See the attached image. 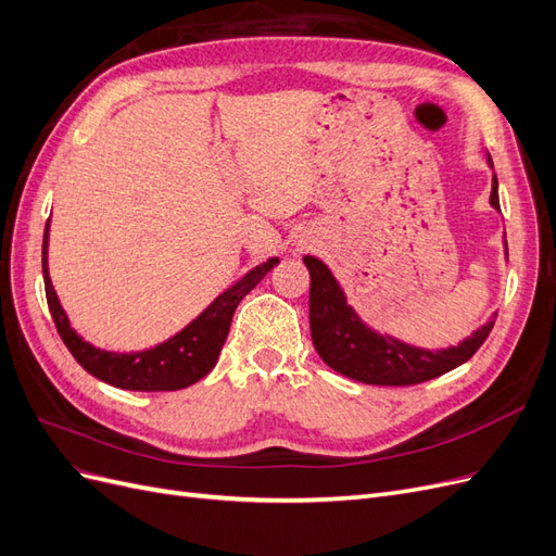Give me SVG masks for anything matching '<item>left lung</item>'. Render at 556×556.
Instances as JSON below:
<instances>
[{"label":"left lung","instance_id":"left-lung-1","mask_svg":"<svg viewBox=\"0 0 556 556\" xmlns=\"http://www.w3.org/2000/svg\"><path fill=\"white\" fill-rule=\"evenodd\" d=\"M492 206L498 208V182H492ZM311 274V336L317 355L327 366L352 380L366 384L406 387L439 378L476 355L486 341L494 317L480 327L464 343L447 350H419L401 343L390 336H380L364 327L359 317L345 304V296L333 280L329 268L315 260L304 257Z\"/></svg>","mask_w":556,"mask_h":556}]
</instances>
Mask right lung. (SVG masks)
I'll use <instances>...</instances> for the list:
<instances>
[{
  "label": "right lung",
  "mask_w": 556,
  "mask_h": 556,
  "mask_svg": "<svg viewBox=\"0 0 556 556\" xmlns=\"http://www.w3.org/2000/svg\"><path fill=\"white\" fill-rule=\"evenodd\" d=\"M41 264L48 308L50 315H53L60 339L90 376L131 392H174L194 384L215 366L217 355H220L227 341L233 311L241 304V299L271 271L278 260L271 257L252 268L233 288L217 296L194 323L176 333L174 339L143 352H131V355H117V352L99 350L88 341H83L70 327V319H66L53 290V282H50L48 276V223L43 231Z\"/></svg>",
  "instance_id": "right-lung-1"
}]
</instances>
